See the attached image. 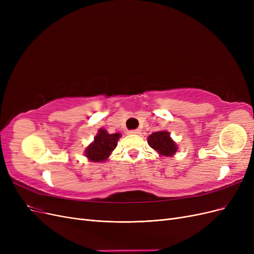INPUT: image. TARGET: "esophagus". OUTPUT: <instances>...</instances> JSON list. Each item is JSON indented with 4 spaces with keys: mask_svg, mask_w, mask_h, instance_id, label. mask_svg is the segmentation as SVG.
<instances>
[{
    "mask_svg": "<svg viewBox=\"0 0 254 254\" xmlns=\"http://www.w3.org/2000/svg\"><path fill=\"white\" fill-rule=\"evenodd\" d=\"M140 133V130L139 129H134V130H130L129 134H139Z\"/></svg>",
    "mask_w": 254,
    "mask_h": 254,
    "instance_id": "obj_1",
    "label": "esophagus"
}]
</instances>
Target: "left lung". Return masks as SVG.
<instances>
[{"label": "left lung", "mask_w": 254, "mask_h": 254, "mask_svg": "<svg viewBox=\"0 0 254 254\" xmlns=\"http://www.w3.org/2000/svg\"><path fill=\"white\" fill-rule=\"evenodd\" d=\"M147 143L161 157H174L178 151V145L166 130L153 132L147 137Z\"/></svg>", "instance_id": "obj_1"}]
</instances>
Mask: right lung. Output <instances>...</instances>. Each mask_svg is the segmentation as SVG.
<instances>
[{"mask_svg": "<svg viewBox=\"0 0 254 254\" xmlns=\"http://www.w3.org/2000/svg\"><path fill=\"white\" fill-rule=\"evenodd\" d=\"M122 136L121 133H109L104 128H99L94 140L84 149V156L90 162H105L110 157Z\"/></svg>", "mask_w": 254, "mask_h": 254, "instance_id": "1", "label": "right lung"}]
</instances>
